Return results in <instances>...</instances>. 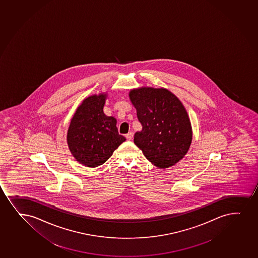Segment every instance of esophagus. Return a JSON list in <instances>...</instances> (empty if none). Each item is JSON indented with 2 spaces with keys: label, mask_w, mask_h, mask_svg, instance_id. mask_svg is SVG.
I'll list each match as a JSON object with an SVG mask.
<instances>
[{
  "label": "esophagus",
  "mask_w": 258,
  "mask_h": 258,
  "mask_svg": "<svg viewBox=\"0 0 258 258\" xmlns=\"http://www.w3.org/2000/svg\"><path fill=\"white\" fill-rule=\"evenodd\" d=\"M134 134L132 133V132H130V133H127L126 136H125V137L127 138V140H132V138H133Z\"/></svg>",
  "instance_id": "1"
}]
</instances>
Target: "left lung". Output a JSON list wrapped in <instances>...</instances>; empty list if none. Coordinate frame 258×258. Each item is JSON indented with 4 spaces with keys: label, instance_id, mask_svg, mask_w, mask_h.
<instances>
[{
    "label": "left lung",
    "instance_id": "obj_1",
    "mask_svg": "<svg viewBox=\"0 0 258 258\" xmlns=\"http://www.w3.org/2000/svg\"><path fill=\"white\" fill-rule=\"evenodd\" d=\"M128 96L143 126L135 134V144L159 168L175 165L186 155L192 139L185 107L165 88L134 89Z\"/></svg>",
    "mask_w": 258,
    "mask_h": 258
}]
</instances>
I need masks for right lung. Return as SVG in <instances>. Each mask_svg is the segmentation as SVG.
Instances as JSON below:
<instances>
[{
  "instance_id": "add662e5",
  "label": "right lung",
  "mask_w": 258,
  "mask_h": 258,
  "mask_svg": "<svg viewBox=\"0 0 258 258\" xmlns=\"http://www.w3.org/2000/svg\"><path fill=\"white\" fill-rule=\"evenodd\" d=\"M106 97L107 94L101 93L85 98L68 128L67 143L71 153L86 167L104 163L126 140L119 135L116 119L103 113Z\"/></svg>"
}]
</instances>
